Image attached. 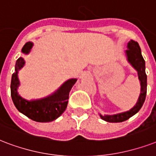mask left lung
Returning a JSON list of instances; mask_svg holds the SVG:
<instances>
[{
	"mask_svg": "<svg viewBox=\"0 0 156 156\" xmlns=\"http://www.w3.org/2000/svg\"><path fill=\"white\" fill-rule=\"evenodd\" d=\"M126 55H127L128 61L132 64V66L137 71L138 73V78L141 82V94H140L138 101L132 109L129 112H123L119 114L113 115H100V117L103 120L111 123H117V122H123L124 120H127L130 117L133 116L137 112H139L141 107L144 103L146 99L147 89V74L145 72V60L142 58L141 49L138 43L131 40L128 43V49L126 50Z\"/></svg>",
	"mask_w": 156,
	"mask_h": 156,
	"instance_id": "8db88e82",
	"label": "left lung"
}]
</instances>
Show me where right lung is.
I'll list each match as a JSON object with an SVG mask.
<instances>
[{
    "instance_id": "1",
    "label": "right lung",
    "mask_w": 156,
    "mask_h": 156,
    "mask_svg": "<svg viewBox=\"0 0 156 156\" xmlns=\"http://www.w3.org/2000/svg\"><path fill=\"white\" fill-rule=\"evenodd\" d=\"M32 47V42H27L22 49L24 54H28ZM24 59L19 58L16 61L15 70L12 75L10 91L14 106L19 112L37 122H50L61 115L68 103L69 93L76 82V79H71L62 84L54 94L43 99L36 101H27L18 94L17 88L19 85L18 71L23 67Z\"/></svg>"
}]
</instances>
